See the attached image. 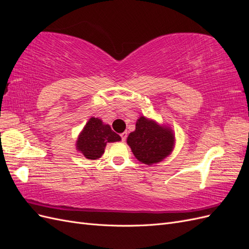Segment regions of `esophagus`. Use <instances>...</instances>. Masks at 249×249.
<instances>
[{"mask_svg": "<svg viewBox=\"0 0 249 249\" xmlns=\"http://www.w3.org/2000/svg\"><path fill=\"white\" fill-rule=\"evenodd\" d=\"M126 136H127V133H126V132H124V133L120 134V137H122V140H123V141H125Z\"/></svg>", "mask_w": 249, "mask_h": 249, "instance_id": "esophagus-1", "label": "esophagus"}]
</instances>
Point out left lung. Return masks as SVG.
Listing matches in <instances>:
<instances>
[{
  "label": "left lung",
  "instance_id": "1",
  "mask_svg": "<svg viewBox=\"0 0 249 249\" xmlns=\"http://www.w3.org/2000/svg\"><path fill=\"white\" fill-rule=\"evenodd\" d=\"M126 143L138 161L153 165L172 153L176 137L170 126L142 115L137 119L136 129L127 136Z\"/></svg>",
  "mask_w": 249,
  "mask_h": 249
}]
</instances>
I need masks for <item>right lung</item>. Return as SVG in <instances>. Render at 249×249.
Here are the masks:
<instances>
[{"mask_svg": "<svg viewBox=\"0 0 249 249\" xmlns=\"http://www.w3.org/2000/svg\"><path fill=\"white\" fill-rule=\"evenodd\" d=\"M122 138L111 126L100 118L90 117L79 134L76 148L88 160H97L105 153L107 143L120 141Z\"/></svg>", "mask_w": 249, "mask_h": 249, "instance_id": "right-lung-1", "label": "right lung"}]
</instances>
